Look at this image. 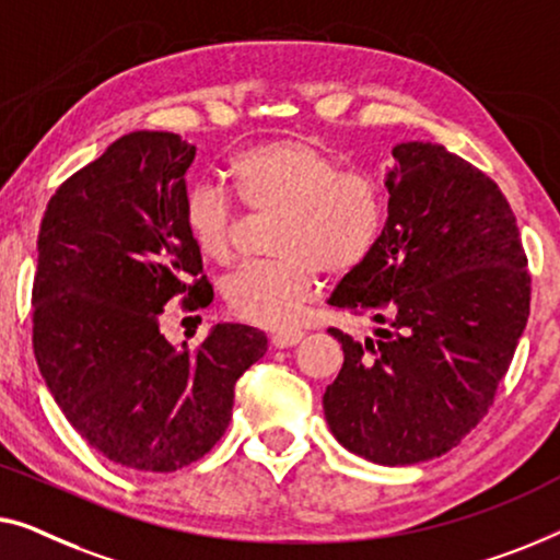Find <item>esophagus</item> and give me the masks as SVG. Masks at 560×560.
I'll use <instances>...</instances> for the list:
<instances>
[{
	"label": "esophagus",
	"instance_id": "esophagus-1",
	"mask_svg": "<svg viewBox=\"0 0 560 560\" xmlns=\"http://www.w3.org/2000/svg\"><path fill=\"white\" fill-rule=\"evenodd\" d=\"M304 340L302 329H287V332H277L271 335V345L277 350H287V348H296L299 342Z\"/></svg>",
	"mask_w": 560,
	"mask_h": 560
}]
</instances>
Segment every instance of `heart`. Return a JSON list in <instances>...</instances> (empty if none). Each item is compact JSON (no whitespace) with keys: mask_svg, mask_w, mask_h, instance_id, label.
I'll return each instance as SVG.
<instances>
[{"mask_svg":"<svg viewBox=\"0 0 560 560\" xmlns=\"http://www.w3.org/2000/svg\"><path fill=\"white\" fill-rule=\"evenodd\" d=\"M327 147L283 137L250 147L228 164L231 190L254 212H279L269 264H248L228 281V306L261 327H289L314 296L319 269L342 277L365 261L385 223V195L373 177L340 172ZM192 246L208 261L233 254L235 208L223 190L195 185L183 205Z\"/></svg>","mask_w":560,"mask_h":560,"instance_id":"obj_1","label":"heart"}]
</instances>
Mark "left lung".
I'll return each mask as SVG.
<instances>
[{
	"label": "left lung",
	"instance_id": "1",
	"mask_svg": "<svg viewBox=\"0 0 560 560\" xmlns=\"http://www.w3.org/2000/svg\"><path fill=\"white\" fill-rule=\"evenodd\" d=\"M393 160L381 238L327 299L365 314L375 337L329 329L345 362L322 406L348 452L406 467L446 454L487 413L530 314V277L490 177L431 141L396 144Z\"/></svg>",
	"mask_w": 560,
	"mask_h": 560
}]
</instances>
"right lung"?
Listing matches in <instances>:
<instances>
[{"label":"right lung","instance_id":"right-lung-1","mask_svg":"<svg viewBox=\"0 0 560 560\" xmlns=\"http://www.w3.org/2000/svg\"><path fill=\"white\" fill-rule=\"evenodd\" d=\"M192 160L177 133H124L58 187L37 235V365L70 427L126 469L175 471L208 454L235 381L269 345L248 325H215L195 350L162 335L170 299L212 302L183 223Z\"/></svg>","mask_w":560,"mask_h":560}]
</instances>
